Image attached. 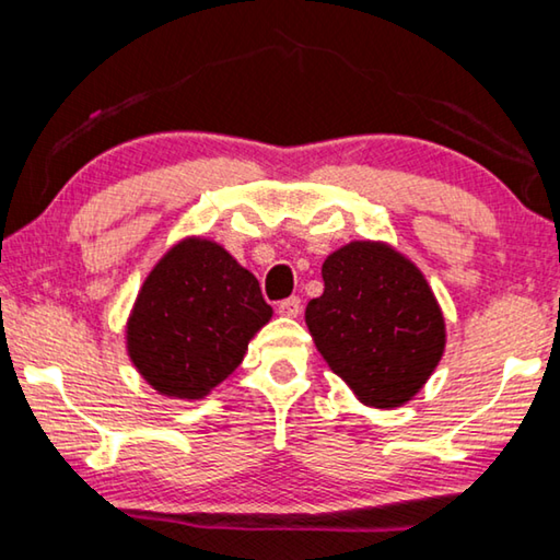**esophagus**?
I'll list each match as a JSON object with an SVG mask.
<instances>
[{"instance_id":"1","label":"esophagus","mask_w":560,"mask_h":560,"mask_svg":"<svg viewBox=\"0 0 560 560\" xmlns=\"http://www.w3.org/2000/svg\"><path fill=\"white\" fill-rule=\"evenodd\" d=\"M277 311H279L281 316H287V318H296L301 314V301L296 296L283 299L279 306H277Z\"/></svg>"}]
</instances>
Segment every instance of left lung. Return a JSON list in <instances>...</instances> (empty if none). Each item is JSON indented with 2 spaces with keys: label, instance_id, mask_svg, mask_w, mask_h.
<instances>
[{
  "label": "left lung",
  "instance_id": "obj_1",
  "mask_svg": "<svg viewBox=\"0 0 560 560\" xmlns=\"http://www.w3.org/2000/svg\"><path fill=\"white\" fill-rule=\"evenodd\" d=\"M324 293L306 306L318 353L360 402H410L442 360L447 328L424 273L385 242H348L328 254Z\"/></svg>",
  "mask_w": 560,
  "mask_h": 560
}]
</instances>
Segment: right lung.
Listing matches in <instances>:
<instances>
[{"label":"right lung","mask_w":560,"mask_h":560,"mask_svg":"<svg viewBox=\"0 0 560 560\" xmlns=\"http://www.w3.org/2000/svg\"><path fill=\"white\" fill-rule=\"evenodd\" d=\"M259 281L222 244L185 236L158 259L126 324L140 377L170 400H202L271 320Z\"/></svg>","instance_id":"right-lung-1"}]
</instances>
